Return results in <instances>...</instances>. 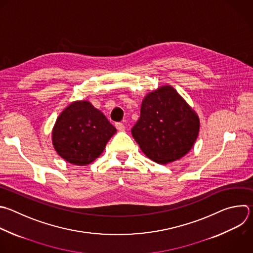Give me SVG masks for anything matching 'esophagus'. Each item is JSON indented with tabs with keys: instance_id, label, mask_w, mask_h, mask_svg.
<instances>
[{
	"instance_id": "esophagus-1",
	"label": "esophagus",
	"mask_w": 253,
	"mask_h": 253,
	"mask_svg": "<svg viewBox=\"0 0 253 253\" xmlns=\"http://www.w3.org/2000/svg\"><path fill=\"white\" fill-rule=\"evenodd\" d=\"M115 127L118 131H124L125 130V125L123 123H116Z\"/></svg>"
}]
</instances>
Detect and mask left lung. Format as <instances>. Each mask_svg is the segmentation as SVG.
Masks as SVG:
<instances>
[{
	"label": "left lung",
	"instance_id": "left-lung-1",
	"mask_svg": "<svg viewBox=\"0 0 253 253\" xmlns=\"http://www.w3.org/2000/svg\"><path fill=\"white\" fill-rule=\"evenodd\" d=\"M200 131L197 113L171 85L160 86L145 96L132 136L152 161L166 165L184 157Z\"/></svg>",
	"mask_w": 253,
	"mask_h": 253
}]
</instances>
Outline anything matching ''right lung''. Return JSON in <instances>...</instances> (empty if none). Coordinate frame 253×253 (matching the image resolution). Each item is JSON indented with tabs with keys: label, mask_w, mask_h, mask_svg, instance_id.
I'll use <instances>...</instances> for the list:
<instances>
[{
	"label": "right lung",
	"mask_w": 253,
	"mask_h": 253,
	"mask_svg": "<svg viewBox=\"0 0 253 253\" xmlns=\"http://www.w3.org/2000/svg\"><path fill=\"white\" fill-rule=\"evenodd\" d=\"M116 128L89 101L70 103L57 117L52 129V144L66 162L84 166L104 151Z\"/></svg>",
	"instance_id": "1"
}]
</instances>
